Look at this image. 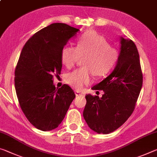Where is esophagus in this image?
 <instances>
[{
  "instance_id": "34e87169",
  "label": "esophagus",
  "mask_w": 157,
  "mask_h": 157,
  "mask_svg": "<svg viewBox=\"0 0 157 157\" xmlns=\"http://www.w3.org/2000/svg\"><path fill=\"white\" fill-rule=\"evenodd\" d=\"M75 95L76 96H82V95H84V93H82V92H81V91H76Z\"/></svg>"
}]
</instances>
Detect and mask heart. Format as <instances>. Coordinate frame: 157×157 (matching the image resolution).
Returning a JSON list of instances; mask_svg holds the SVG:
<instances>
[{
	"label": "heart",
	"instance_id": "1",
	"mask_svg": "<svg viewBox=\"0 0 157 157\" xmlns=\"http://www.w3.org/2000/svg\"><path fill=\"white\" fill-rule=\"evenodd\" d=\"M81 56H86L83 63L84 68L66 76L67 83L77 89H82L90 82L91 72L98 77L108 74L117 62L119 52L110 47L103 36L91 31L79 38L76 47L66 46L62 49L61 61L67 68H73Z\"/></svg>",
	"mask_w": 157,
	"mask_h": 157
}]
</instances>
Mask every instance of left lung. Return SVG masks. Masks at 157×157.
Returning a JSON list of instances; mask_svg holds the SVG:
<instances>
[{
    "instance_id": "left-lung-1",
    "label": "left lung",
    "mask_w": 157,
    "mask_h": 157,
    "mask_svg": "<svg viewBox=\"0 0 157 157\" xmlns=\"http://www.w3.org/2000/svg\"><path fill=\"white\" fill-rule=\"evenodd\" d=\"M119 59L113 71L92 87L103 90L101 98L86 95L83 117L91 130L108 134L117 130L131 115L143 86L140 57L135 43L121 37Z\"/></svg>"
}]
</instances>
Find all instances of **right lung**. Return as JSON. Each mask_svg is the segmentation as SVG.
Returning a JSON list of instances; mask_svg holds the SVG:
<instances>
[{"instance_id":"add662e5","label":"right lung","mask_w":157,"mask_h":157,"mask_svg":"<svg viewBox=\"0 0 157 157\" xmlns=\"http://www.w3.org/2000/svg\"><path fill=\"white\" fill-rule=\"evenodd\" d=\"M78 31L52 24L30 38L21 50L14 73L16 93L26 117L39 130L58 127L75 98L67 84L56 89L53 77L61 74L62 49Z\"/></svg>"}]
</instances>
